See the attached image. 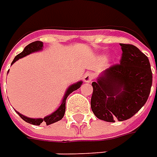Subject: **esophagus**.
<instances>
[{"instance_id":"obj_1","label":"esophagus","mask_w":157,"mask_h":157,"mask_svg":"<svg viewBox=\"0 0 157 157\" xmlns=\"http://www.w3.org/2000/svg\"><path fill=\"white\" fill-rule=\"evenodd\" d=\"M93 78H94V76H93V74H92V73H90V72H87V73L84 75V77H83V80H84L86 83H90V82H91V81H92Z\"/></svg>"}]
</instances>
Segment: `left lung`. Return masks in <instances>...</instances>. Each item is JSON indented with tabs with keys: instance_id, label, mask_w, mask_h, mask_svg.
<instances>
[{
	"instance_id": "obj_1",
	"label": "left lung",
	"mask_w": 157,
	"mask_h": 157,
	"mask_svg": "<svg viewBox=\"0 0 157 157\" xmlns=\"http://www.w3.org/2000/svg\"><path fill=\"white\" fill-rule=\"evenodd\" d=\"M120 46V64L105 69L91 83V110L96 117L107 122L133 117L145 105L152 87L148 57L134 45L121 43Z\"/></svg>"
}]
</instances>
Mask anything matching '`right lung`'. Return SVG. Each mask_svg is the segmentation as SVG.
<instances>
[{
  "instance_id": "right-lung-1",
  "label": "right lung",
  "mask_w": 157,
  "mask_h": 157,
  "mask_svg": "<svg viewBox=\"0 0 157 157\" xmlns=\"http://www.w3.org/2000/svg\"><path fill=\"white\" fill-rule=\"evenodd\" d=\"M42 47H43V43H42V41H40V40H37V41H34V42L29 43L28 46L25 47V49H24V51L22 52H20V53L17 54L14 57L13 61L12 62V65L15 61H17L18 59H20V58H22V57H25V56H27V55H29V54H30L32 52H35L41 51L42 50ZM81 84H82V81H78V82L74 83L71 86H69L68 89L67 90L66 93H65L64 99H63L62 104L59 106V108H58L56 111H54L53 113H52L50 116L45 117L44 118H30V117H28L23 116L22 114L18 113L17 111H16V113L19 115V117H20L23 120H25L26 122H28L29 124H32V125H37V126L40 125L42 122L43 123H46V125H51V124H52L54 122L59 121V120H61L64 117V115H65V112H66V101H67V96L71 92H73L74 90L79 89V87L81 86Z\"/></svg>"
}]
</instances>
